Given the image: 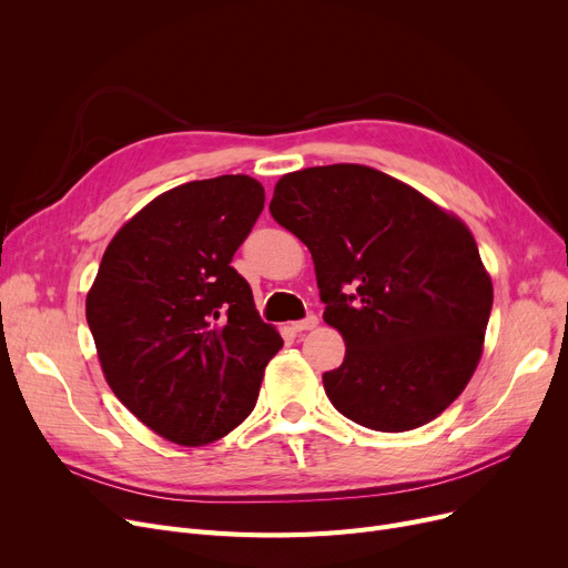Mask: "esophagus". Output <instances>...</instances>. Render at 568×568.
Listing matches in <instances>:
<instances>
[{
	"label": "esophagus",
	"mask_w": 568,
	"mask_h": 568,
	"mask_svg": "<svg viewBox=\"0 0 568 568\" xmlns=\"http://www.w3.org/2000/svg\"><path fill=\"white\" fill-rule=\"evenodd\" d=\"M317 322H320L317 315H306L304 320L292 322V329H294V332H311V329H315Z\"/></svg>",
	"instance_id": "1"
}]
</instances>
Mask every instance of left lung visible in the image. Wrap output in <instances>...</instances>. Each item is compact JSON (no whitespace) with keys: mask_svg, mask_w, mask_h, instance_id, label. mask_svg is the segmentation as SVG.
<instances>
[{"mask_svg":"<svg viewBox=\"0 0 568 568\" xmlns=\"http://www.w3.org/2000/svg\"><path fill=\"white\" fill-rule=\"evenodd\" d=\"M268 212L308 246L324 322L345 341L322 375L334 407L382 433L433 422L474 375L493 308L467 225L356 163L281 176Z\"/></svg>","mask_w":568,"mask_h":568,"instance_id":"8db88e82","label":"left lung"}]
</instances>
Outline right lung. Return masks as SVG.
Returning <instances> with one entry per match:
<instances>
[{
	"instance_id": "add662e5",
	"label": "right lung",
	"mask_w": 568,
	"mask_h": 568,
	"mask_svg": "<svg viewBox=\"0 0 568 568\" xmlns=\"http://www.w3.org/2000/svg\"><path fill=\"white\" fill-rule=\"evenodd\" d=\"M262 209L264 189L246 174L170 189L112 236L87 294L110 389L174 444L200 446L242 424L283 347L230 264Z\"/></svg>"
}]
</instances>
